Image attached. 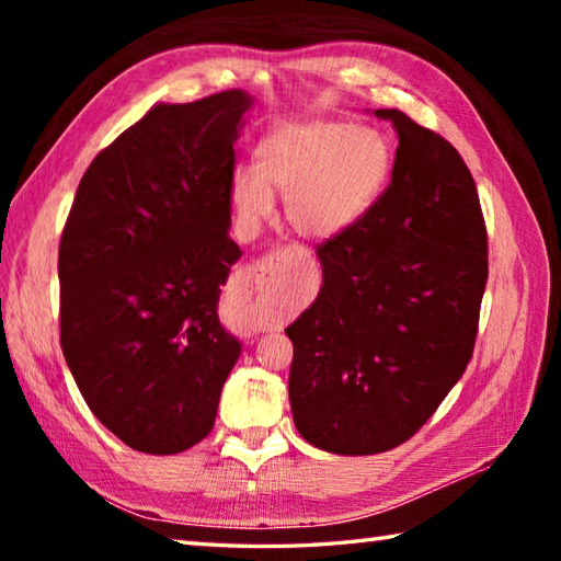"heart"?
I'll return each mask as SVG.
<instances>
[{
	"instance_id": "heart-1",
	"label": "heart",
	"mask_w": 561,
	"mask_h": 561,
	"mask_svg": "<svg viewBox=\"0 0 561 561\" xmlns=\"http://www.w3.org/2000/svg\"><path fill=\"white\" fill-rule=\"evenodd\" d=\"M386 136L339 121L291 123L257 148V173L240 170L230 183V205L247 230L272 213V190L284 193L291 230L329 240L358 222L391 173Z\"/></svg>"
}]
</instances>
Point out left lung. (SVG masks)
<instances>
[{
  "instance_id": "left-lung-1",
  "label": "left lung",
  "mask_w": 561,
  "mask_h": 561,
  "mask_svg": "<svg viewBox=\"0 0 561 561\" xmlns=\"http://www.w3.org/2000/svg\"><path fill=\"white\" fill-rule=\"evenodd\" d=\"M391 183L358 222L317 247L319 297L287 329L289 403L307 443L391 450L423 428L472 358L488 230L468 165L396 108Z\"/></svg>"
}]
</instances>
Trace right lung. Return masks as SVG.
<instances>
[{"instance_id":"add662e5","label":"right lung","mask_w":561,"mask_h":561,"mask_svg":"<svg viewBox=\"0 0 561 561\" xmlns=\"http://www.w3.org/2000/svg\"><path fill=\"white\" fill-rule=\"evenodd\" d=\"M252 96L158 103L93 158L59 244L61 351L91 413L133 450L213 431L240 341L217 319L234 140Z\"/></svg>"}]
</instances>
